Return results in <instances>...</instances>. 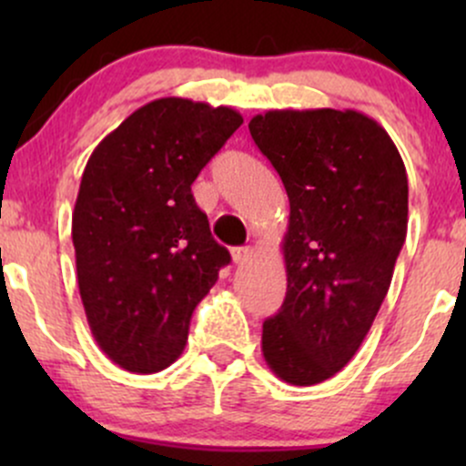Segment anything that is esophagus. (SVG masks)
I'll return each mask as SVG.
<instances>
[{
    "label": "esophagus",
    "instance_id": "esophagus-1",
    "mask_svg": "<svg viewBox=\"0 0 466 466\" xmlns=\"http://www.w3.org/2000/svg\"><path fill=\"white\" fill-rule=\"evenodd\" d=\"M251 254H254V251H251V248H237V249H232V260L237 265H243V263H248V260L251 258Z\"/></svg>",
    "mask_w": 466,
    "mask_h": 466
}]
</instances>
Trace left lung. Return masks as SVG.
<instances>
[{"instance_id": "1", "label": "left lung", "mask_w": 466, "mask_h": 466, "mask_svg": "<svg viewBox=\"0 0 466 466\" xmlns=\"http://www.w3.org/2000/svg\"><path fill=\"white\" fill-rule=\"evenodd\" d=\"M289 197L287 296L263 324L267 366L291 386L330 379L360 350L408 234V173L355 109H271L249 120Z\"/></svg>"}]
</instances>
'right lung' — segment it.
I'll return each mask as SVG.
<instances>
[{
  "instance_id": "obj_1",
  "label": "right lung",
  "mask_w": 466,
  "mask_h": 466,
  "mask_svg": "<svg viewBox=\"0 0 466 466\" xmlns=\"http://www.w3.org/2000/svg\"><path fill=\"white\" fill-rule=\"evenodd\" d=\"M240 125L232 106L157 98L85 166L72 215L78 291L100 350L125 370L177 360L192 311L229 263L190 186Z\"/></svg>"
}]
</instances>
